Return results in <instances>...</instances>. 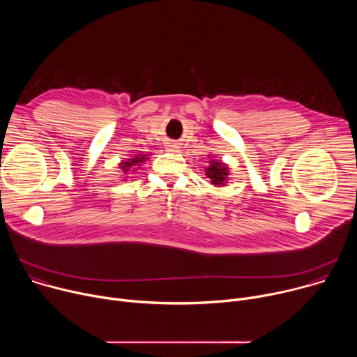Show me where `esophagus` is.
Segmentation results:
<instances>
[{
    "label": "esophagus",
    "instance_id": "obj_1",
    "mask_svg": "<svg viewBox=\"0 0 357 357\" xmlns=\"http://www.w3.org/2000/svg\"><path fill=\"white\" fill-rule=\"evenodd\" d=\"M167 151L168 152H179L181 151V146L178 144H174V142H169L167 145Z\"/></svg>",
    "mask_w": 357,
    "mask_h": 357
}]
</instances>
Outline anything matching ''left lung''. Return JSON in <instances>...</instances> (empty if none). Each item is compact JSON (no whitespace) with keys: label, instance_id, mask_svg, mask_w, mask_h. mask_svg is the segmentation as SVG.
<instances>
[{"label":"left lung","instance_id":"8db88e82","mask_svg":"<svg viewBox=\"0 0 357 357\" xmlns=\"http://www.w3.org/2000/svg\"><path fill=\"white\" fill-rule=\"evenodd\" d=\"M206 175H208V178L212 179L213 185H220L225 182L229 172H227V168L222 162L212 161V165L208 168Z\"/></svg>","mask_w":357,"mask_h":357}]
</instances>
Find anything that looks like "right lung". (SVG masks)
Wrapping results in <instances>:
<instances>
[{
    "mask_svg": "<svg viewBox=\"0 0 357 357\" xmlns=\"http://www.w3.org/2000/svg\"><path fill=\"white\" fill-rule=\"evenodd\" d=\"M144 160H146V158H145V157H135V158L130 160L128 162H123V164H121V168H123V171H128V168H130L131 165L139 164V162H142Z\"/></svg>",
    "mask_w": 357,
    "mask_h": 357,
    "instance_id": "add662e5",
    "label": "right lung"
}]
</instances>
